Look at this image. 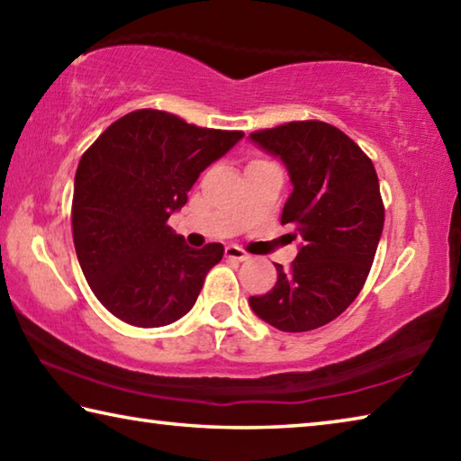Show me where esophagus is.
Here are the masks:
<instances>
[{
	"label": "esophagus",
	"mask_w": 461,
	"mask_h": 461,
	"mask_svg": "<svg viewBox=\"0 0 461 461\" xmlns=\"http://www.w3.org/2000/svg\"><path fill=\"white\" fill-rule=\"evenodd\" d=\"M225 258L236 259V262H246L249 254L246 252V249H241L238 246H228V248H225Z\"/></svg>",
	"instance_id": "esophagus-1"
}]
</instances>
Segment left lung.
Instances as JSON below:
<instances>
[{
    "instance_id": "obj_1",
    "label": "left lung",
    "mask_w": 461,
    "mask_h": 461,
    "mask_svg": "<svg viewBox=\"0 0 461 461\" xmlns=\"http://www.w3.org/2000/svg\"><path fill=\"white\" fill-rule=\"evenodd\" d=\"M249 139L286 167L292 194L280 221L303 240L288 270L274 264L276 286L249 296V306L278 330H314L345 312L369 276L384 223L376 171L353 139L322 121L286 122Z\"/></svg>"
}]
</instances>
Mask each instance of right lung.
Returning <instances> with one entry per match:
<instances>
[{
  "mask_svg": "<svg viewBox=\"0 0 461 461\" xmlns=\"http://www.w3.org/2000/svg\"><path fill=\"white\" fill-rule=\"evenodd\" d=\"M241 137L143 108L113 122L82 155L74 177V248L108 312L157 329L194 308L223 246L189 248L167 220L187 203L199 173Z\"/></svg>",
  "mask_w": 461,
  "mask_h": 461,
  "instance_id": "obj_1",
  "label": "right lung"
}]
</instances>
